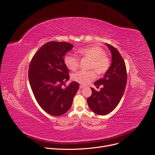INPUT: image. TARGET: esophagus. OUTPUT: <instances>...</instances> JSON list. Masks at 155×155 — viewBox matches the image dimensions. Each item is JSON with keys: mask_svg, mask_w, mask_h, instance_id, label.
<instances>
[{"mask_svg": "<svg viewBox=\"0 0 155 155\" xmlns=\"http://www.w3.org/2000/svg\"><path fill=\"white\" fill-rule=\"evenodd\" d=\"M85 86H83V85H80V89H83V88H84Z\"/></svg>", "mask_w": 155, "mask_h": 155, "instance_id": "34e87169", "label": "esophagus"}]
</instances>
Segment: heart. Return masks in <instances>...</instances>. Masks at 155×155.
Listing matches in <instances>:
<instances>
[{
  "label": "heart",
  "mask_w": 155,
  "mask_h": 155,
  "mask_svg": "<svg viewBox=\"0 0 155 155\" xmlns=\"http://www.w3.org/2000/svg\"><path fill=\"white\" fill-rule=\"evenodd\" d=\"M78 52L81 56L90 59L88 68L94 69L98 74L106 73L110 68V60L106 55V52L101 47L97 45H89L79 49ZM64 62L67 68L72 71H76L78 68L79 59L73 55L67 54L64 58ZM96 77V74L94 70L80 71L72 74L71 79L79 84L85 85L94 80Z\"/></svg>",
  "instance_id": "obj_1"
}]
</instances>
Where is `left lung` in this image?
<instances>
[{"instance_id": "1", "label": "left lung", "mask_w": 155, "mask_h": 155, "mask_svg": "<svg viewBox=\"0 0 155 155\" xmlns=\"http://www.w3.org/2000/svg\"><path fill=\"white\" fill-rule=\"evenodd\" d=\"M105 44L111 53V64L103 78L94 83L97 87L103 85V88L97 92L91 87L93 93L87 99L90 110L99 115L107 114L114 110L123 97L127 82L126 68L120 53L113 45Z\"/></svg>"}]
</instances>
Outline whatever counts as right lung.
Listing matches in <instances>:
<instances>
[{
  "instance_id": "add662e5",
  "label": "right lung",
  "mask_w": 155,
  "mask_h": 155,
  "mask_svg": "<svg viewBox=\"0 0 155 155\" xmlns=\"http://www.w3.org/2000/svg\"><path fill=\"white\" fill-rule=\"evenodd\" d=\"M73 47L66 42H49L36 52L29 66V83L36 101L45 112L54 116L69 110L79 87L75 81L61 87L69 79L64 58Z\"/></svg>"
}]
</instances>
